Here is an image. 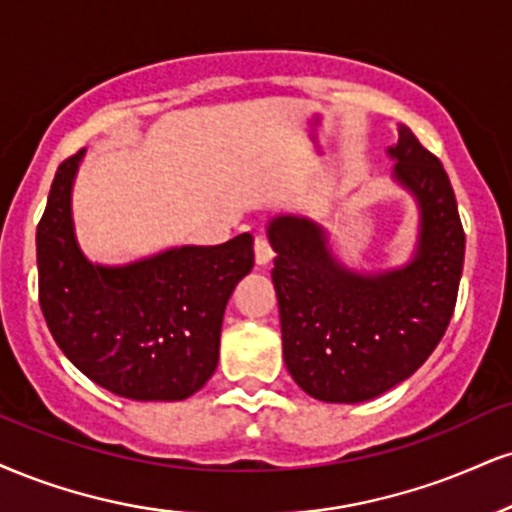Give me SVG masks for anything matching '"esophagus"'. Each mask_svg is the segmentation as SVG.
Returning a JSON list of instances; mask_svg holds the SVG:
<instances>
[{"label": "esophagus", "mask_w": 512, "mask_h": 512, "mask_svg": "<svg viewBox=\"0 0 512 512\" xmlns=\"http://www.w3.org/2000/svg\"><path fill=\"white\" fill-rule=\"evenodd\" d=\"M272 257H274L272 245L267 243V238L257 236V238H255V262L260 264V267H267V264L272 262Z\"/></svg>", "instance_id": "34e87169"}]
</instances>
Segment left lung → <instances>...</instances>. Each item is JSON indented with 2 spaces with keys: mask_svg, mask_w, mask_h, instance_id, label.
<instances>
[{
  "mask_svg": "<svg viewBox=\"0 0 512 512\" xmlns=\"http://www.w3.org/2000/svg\"><path fill=\"white\" fill-rule=\"evenodd\" d=\"M386 155L396 162L391 178L420 209L415 250L400 267L350 269L329 231L303 214L267 224L283 360L295 384L324 403L372 400L415 374L458 298L465 233L446 171L403 123Z\"/></svg>",
  "mask_w": 512,
  "mask_h": 512,
  "instance_id": "8db88e82",
  "label": "left lung"
}]
</instances>
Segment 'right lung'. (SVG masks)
Returning a JSON list of instances; mask_svg holds the SVG:
<instances>
[{
	"mask_svg": "<svg viewBox=\"0 0 512 512\" xmlns=\"http://www.w3.org/2000/svg\"><path fill=\"white\" fill-rule=\"evenodd\" d=\"M83 157L59 164L35 236L49 331L85 377L116 396H193L217 369L226 303L255 264L252 236L178 245L116 267L90 262L71 207Z\"/></svg>",
	"mask_w": 512,
	"mask_h": 512,
	"instance_id": "right-lung-1",
	"label": "right lung"
}]
</instances>
